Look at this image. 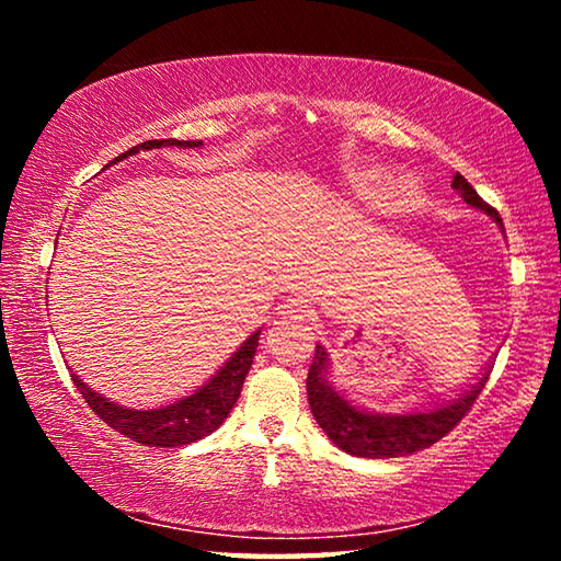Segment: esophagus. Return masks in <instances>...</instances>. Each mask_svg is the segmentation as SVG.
I'll list each match as a JSON object with an SVG mask.
<instances>
[{
  "instance_id": "obj_1",
  "label": "esophagus",
  "mask_w": 561,
  "mask_h": 561,
  "mask_svg": "<svg viewBox=\"0 0 561 561\" xmlns=\"http://www.w3.org/2000/svg\"><path fill=\"white\" fill-rule=\"evenodd\" d=\"M279 309H282L279 314L284 319H299V321L309 319L311 311H314V309H311V301L307 297H291V299L284 301Z\"/></svg>"
}]
</instances>
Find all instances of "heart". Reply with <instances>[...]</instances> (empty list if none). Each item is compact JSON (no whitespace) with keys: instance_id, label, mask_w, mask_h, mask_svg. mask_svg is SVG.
<instances>
[{"instance_id":"1","label":"heart","mask_w":561,"mask_h":561,"mask_svg":"<svg viewBox=\"0 0 561 561\" xmlns=\"http://www.w3.org/2000/svg\"><path fill=\"white\" fill-rule=\"evenodd\" d=\"M386 175H388L386 168L381 165L354 163L344 168V173H341V187H344V193L351 203L368 207L381 197ZM388 190H391V197H393L391 213H408L421 205L423 193H421V185H417L413 178L408 175L396 178Z\"/></svg>"}]
</instances>
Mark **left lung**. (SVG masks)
Wrapping results in <instances>:
<instances>
[{
	"instance_id": "8db88e82",
	"label": "left lung",
	"mask_w": 561,
	"mask_h": 561,
	"mask_svg": "<svg viewBox=\"0 0 561 561\" xmlns=\"http://www.w3.org/2000/svg\"><path fill=\"white\" fill-rule=\"evenodd\" d=\"M453 190L474 210L485 213L490 220H495L502 230V217L492 210L488 203L480 201L474 187L460 173L453 178ZM331 358L324 346L317 344L314 364L307 376V396L311 413H314L319 428L329 435V440L348 455L356 458H401L423 448H431L443 435H448L455 425L462 421V415L470 411L474 398L480 396L482 386L488 383L490 366L482 368V374L470 386L460 388L448 401L435 403L423 411L408 413H376L368 408L351 403L344 393H339L331 383Z\"/></svg>"
}]
</instances>
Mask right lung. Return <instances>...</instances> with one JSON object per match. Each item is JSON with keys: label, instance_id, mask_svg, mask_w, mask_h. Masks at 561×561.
<instances>
[{"label": "right lung", "instance_id": "right-lung-1", "mask_svg": "<svg viewBox=\"0 0 561 561\" xmlns=\"http://www.w3.org/2000/svg\"><path fill=\"white\" fill-rule=\"evenodd\" d=\"M163 146H178V148H201L203 140H146L136 148H130L121 158H128L138 150H153ZM116 158V160H121ZM262 329L242 341V346L225 360L220 371L207 378V381L195 388L193 393L178 401L158 408H128L116 401H111L91 386L81 381L79 376L71 374L73 386L79 393L87 398V403L101 421H106L113 431H118L126 438L136 440L140 445H150V448H175V445H190L195 440L205 438V435L215 433L230 415L232 405L240 398L244 376L250 371L254 351L260 346Z\"/></svg>", "mask_w": 561, "mask_h": 561}]
</instances>
